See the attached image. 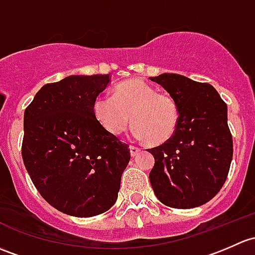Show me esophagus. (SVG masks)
<instances>
[{"label":"esophagus","instance_id":"obj_1","mask_svg":"<svg viewBox=\"0 0 255 255\" xmlns=\"http://www.w3.org/2000/svg\"><path fill=\"white\" fill-rule=\"evenodd\" d=\"M129 149H130V155H132L133 157L136 156L141 150L140 148H138V146H134V145H129Z\"/></svg>","mask_w":255,"mask_h":255}]
</instances>
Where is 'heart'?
<instances>
[{
    "instance_id": "b5f03b06",
    "label": "heart",
    "mask_w": 255,
    "mask_h": 255,
    "mask_svg": "<svg viewBox=\"0 0 255 255\" xmlns=\"http://www.w3.org/2000/svg\"><path fill=\"white\" fill-rule=\"evenodd\" d=\"M94 116L112 135H120L134 125V135L151 145L165 143L175 134L179 107L167 93L138 78L127 79L115 87L114 96L100 95L93 103Z\"/></svg>"
}]
</instances>
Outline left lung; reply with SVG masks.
I'll return each mask as SVG.
<instances>
[{
	"mask_svg": "<svg viewBox=\"0 0 255 255\" xmlns=\"http://www.w3.org/2000/svg\"><path fill=\"white\" fill-rule=\"evenodd\" d=\"M176 99L179 122L172 138L149 149L155 165L149 173L162 204L192 209L213 199L226 181L234 155L227 105L213 85L163 73L150 77Z\"/></svg>",
	"mask_w": 255,
	"mask_h": 255,
	"instance_id": "obj_1",
	"label": "left lung"
}]
</instances>
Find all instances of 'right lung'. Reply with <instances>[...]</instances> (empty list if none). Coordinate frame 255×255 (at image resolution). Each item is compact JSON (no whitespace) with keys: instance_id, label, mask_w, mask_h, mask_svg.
<instances>
[{"instance_id":"1","label":"right lung","mask_w":255,"mask_h":255,"mask_svg":"<svg viewBox=\"0 0 255 255\" xmlns=\"http://www.w3.org/2000/svg\"><path fill=\"white\" fill-rule=\"evenodd\" d=\"M109 82V74H95L49 83L24 112V165L41 197L67 215L109 210L130 160L127 144L94 116V100Z\"/></svg>"}]
</instances>
